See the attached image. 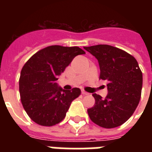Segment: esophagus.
<instances>
[{"label": "esophagus", "instance_id": "obj_1", "mask_svg": "<svg viewBox=\"0 0 152 152\" xmlns=\"http://www.w3.org/2000/svg\"><path fill=\"white\" fill-rule=\"evenodd\" d=\"M81 93H82V95H88V93L86 92L85 91H83V90H82Z\"/></svg>", "mask_w": 152, "mask_h": 152}]
</instances>
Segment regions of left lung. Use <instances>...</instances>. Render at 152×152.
<instances>
[{"label":"left lung","mask_w":152,"mask_h":152,"mask_svg":"<svg viewBox=\"0 0 152 152\" xmlns=\"http://www.w3.org/2000/svg\"><path fill=\"white\" fill-rule=\"evenodd\" d=\"M83 48L98 60L99 78L108 82L104 99L92 95L95 103L88 110V115L100 127L120 126L134 113L141 97L143 75L138 62L127 52L109 45Z\"/></svg>","instance_id":"obj_1"}]
</instances>
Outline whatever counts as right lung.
Returning a JSON list of instances; mask_svg holds the SVG:
<instances>
[{"mask_svg": "<svg viewBox=\"0 0 152 152\" xmlns=\"http://www.w3.org/2000/svg\"><path fill=\"white\" fill-rule=\"evenodd\" d=\"M84 53L77 46L56 45L38 51L25 63L19 81L20 99L27 115L38 125L61 122L72 102L80 95V88L64 90L55 81L74 57Z\"/></svg>", "mask_w": 152, "mask_h": 152, "instance_id": "right-lung-1", "label": "right lung"}]
</instances>
